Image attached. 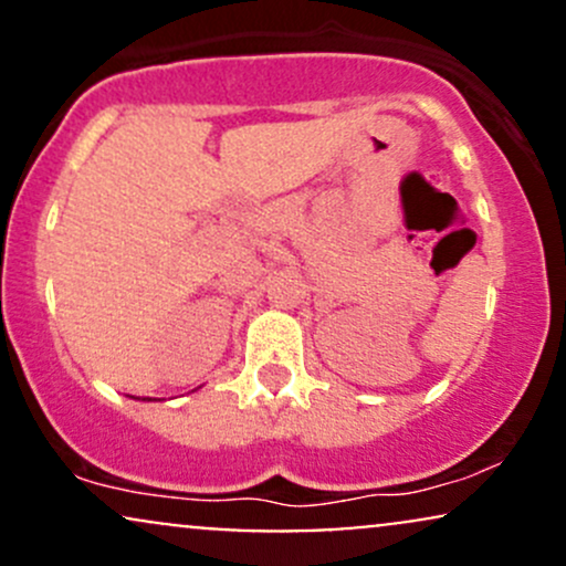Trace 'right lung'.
<instances>
[{"mask_svg": "<svg viewBox=\"0 0 566 566\" xmlns=\"http://www.w3.org/2000/svg\"><path fill=\"white\" fill-rule=\"evenodd\" d=\"M148 401H151V399H148Z\"/></svg>", "mask_w": 566, "mask_h": 566, "instance_id": "right-lung-1", "label": "right lung"}]
</instances>
